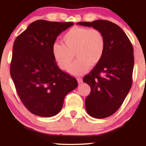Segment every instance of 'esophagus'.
<instances>
[{"label": "esophagus", "instance_id": "esophagus-1", "mask_svg": "<svg viewBox=\"0 0 146 146\" xmlns=\"http://www.w3.org/2000/svg\"><path fill=\"white\" fill-rule=\"evenodd\" d=\"M77 80H78V82L79 84L82 83V82H83V80H82V78H77Z\"/></svg>", "mask_w": 146, "mask_h": 146}]
</instances>
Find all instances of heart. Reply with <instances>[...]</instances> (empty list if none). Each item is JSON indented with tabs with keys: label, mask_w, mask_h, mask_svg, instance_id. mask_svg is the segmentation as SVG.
<instances>
[{
	"label": "heart",
	"mask_w": 146,
	"mask_h": 146,
	"mask_svg": "<svg viewBox=\"0 0 146 146\" xmlns=\"http://www.w3.org/2000/svg\"><path fill=\"white\" fill-rule=\"evenodd\" d=\"M64 44L54 42L52 52L59 67L66 70L76 54L78 58L68 68L71 74L86 72L90 66H96L102 59L106 48L104 36L99 30L74 27L65 34Z\"/></svg>",
	"instance_id": "obj_1"
}]
</instances>
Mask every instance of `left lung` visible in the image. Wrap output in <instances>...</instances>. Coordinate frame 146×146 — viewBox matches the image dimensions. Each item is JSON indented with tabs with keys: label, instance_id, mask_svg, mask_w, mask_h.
<instances>
[{
	"label": "left lung",
	"instance_id": "left-lung-1",
	"mask_svg": "<svg viewBox=\"0 0 146 146\" xmlns=\"http://www.w3.org/2000/svg\"><path fill=\"white\" fill-rule=\"evenodd\" d=\"M104 36L106 48L101 61L83 78L91 88L85 100L87 113L95 118H105L119 108L132 84L133 49L128 37L119 26L105 20L80 22Z\"/></svg>",
	"mask_w": 146,
	"mask_h": 146
}]
</instances>
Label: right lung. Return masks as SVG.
Instances as JSON below:
<instances>
[{"label":"right lung","mask_w":146,"mask_h":146,"mask_svg":"<svg viewBox=\"0 0 146 146\" xmlns=\"http://www.w3.org/2000/svg\"><path fill=\"white\" fill-rule=\"evenodd\" d=\"M72 25L38 20L14 42L11 75L20 99L33 114L56 115L66 95L78 86L76 79L59 68L52 52L58 36Z\"/></svg>","instance_id":"right-lung-1"}]
</instances>
